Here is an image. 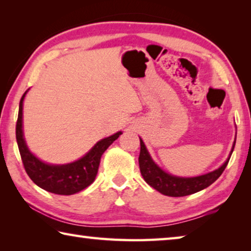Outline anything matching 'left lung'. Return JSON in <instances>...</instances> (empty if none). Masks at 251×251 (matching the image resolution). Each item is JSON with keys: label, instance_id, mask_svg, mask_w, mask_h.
Listing matches in <instances>:
<instances>
[{"label": "left lung", "instance_id": "obj_1", "mask_svg": "<svg viewBox=\"0 0 251 251\" xmlns=\"http://www.w3.org/2000/svg\"><path fill=\"white\" fill-rule=\"evenodd\" d=\"M233 148H235V145L232 146L230 154H232ZM230 156L231 155H229V158L225 161L222 167L216 169L215 172L206 174V175L193 178L176 177L165 173L157 166L154 161L151 160L145 147V144L141 139V152H139L138 163L142 176L148 185L151 186L156 190H158L163 195H166V196L182 197L201 192V190L207 188L212 182L217 180L220 175L224 173L225 168L227 167Z\"/></svg>", "mask_w": 251, "mask_h": 251}]
</instances>
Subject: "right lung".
Returning a JSON list of instances; mask_svg holds the SVG:
<instances>
[{
    "label": "right lung",
    "instance_id": "right-lung-1",
    "mask_svg": "<svg viewBox=\"0 0 251 251\" xmlns=\"http://www.w3.org/2000/svg\"><path fill=\"white\" fill-rule=\"evenodd\" d=\"M27 92V91H26ZM24 93L20 100L19 116L16 122V142H18L19 151L25 172L28 177L41 188L46 192L57 195H73L80 192L90 186L95 180L99 172L100 157L104 151L112 145L114 141L120 137L122 131L109 136L100 141L86 155L77 161L72 164L54 166V165L45 164L37 159L26 147L23 138L22 130V109L23 100L26 94Z\"/></svg>",
    "mask_w": 251,
    "mask_h": 251
}]
</instances>
